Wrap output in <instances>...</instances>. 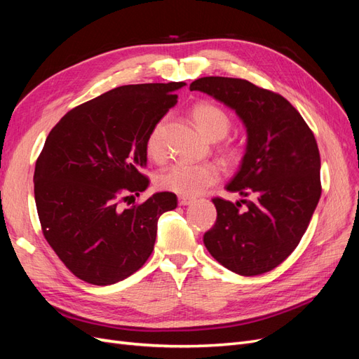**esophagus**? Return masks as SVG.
<instances>
[{
    "label": "esophagus",
    "mask_w": 359,
    "mask_h": 359,
    "mask_svg": "<svg viewBox=\"0 0 359 359\" xmlns=\"http://www.w3.org/2000/svg\"><path fill=\"white\" fill-rule=\"evenodd\" d=\"M193 198H186V196H180L178 198V203L181 205V206H187V205H190V203H193Z\"/></svg>",
    "instance_id": "obj_1"
}]
</instances>
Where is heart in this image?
Wrapping results in <instances>:
<instances>
[{
	"instance_id": "1",
	"label": "heart",
	"mask_w": 359,
	"mask_h": 359,
	"mask_svg": "<svg viewBox=\"0 0 359 359\" xmlns=\"http://www.w3.org/2000/svg\"><path fill=\"white\" fill-rule=\"evenodd\" d=\"M191 116L198 124L201 132L211 140H220L229 133L232 121L231 116L223 107L210 102H202L193 106ZM147 154L158 160L163 156L161 147V123H157L147 136L145 142ZM224 156L229 160H236L240 151L233 145L224 148ZM220 178V169L214 163H193V161H175L160 170L156 178L157 187L172 191L180 196H198Z\"/></svg>"
}]
</instances>
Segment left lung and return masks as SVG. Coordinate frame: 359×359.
Here are the masks:
<instances>
[{
	"label": "left lung",
	"instance_id": "left-lung-1",
	"mask_svg": "<svg viewBox=\"0 0 359 359\" xmlns=\"http://www.w3.org/2000/svg\"><path fill=\"white\" fill-rule=\"evenodd\" d=\"M190 90L231 107L247 130L241 166L226 190L250 201L214 198L217 220L203 244L232 273H268L297 248L320 199L316 139L285 97L245 79L208 76Z\"/></svg>",
	"mask_w": 359,
	"mask_h": 359
}]
</instances>
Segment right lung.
I'll return each instance as SVG.
<instances>
[{"label": "right lung", "mask_w": 359, "mask_h": 359, "mask_svg": "<svg viewBox=\"0 0 359 359\" xmlns=\"http://www.w3.org/2000/svg\"><path fill=\"white\" fill-rule=\"evenodd\" d=\"M184 85L118 86L76 106L46 137L34 170L41 231L86 283L114 285L136 273L153 253L158 217L177 208L169 191L139 205L128 199L148 187L147 136Z\"/></svg>", "instance_id": "1"}]
</instances>
